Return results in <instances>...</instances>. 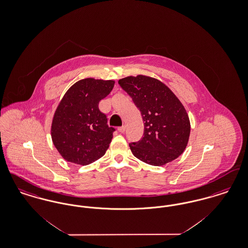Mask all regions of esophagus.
I'll return each mask as SVG.
<instances>
[{"label": "esophagus", "instance_id": "1", "mask_svg": "<svg viewBox=\"0 0 248 248\" xmlns=\"http://www.w3.org/2000/svg\"><path fill=\"white\" fill-rule=\"evenodd\" d=\"M118 131L120 133H124L125 131V125H123L121 127H118Z\"/></svg>", "mask_w": 248, "mask_h": 248}]
</instances>
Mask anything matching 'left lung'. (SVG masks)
<instances>
[{
	"instance_id": "left-lung-1",
	"label": "left lung",
	"mask_w": 248,
	"mask_h": 248,
	"mask_svg": "<svg viewBox=\"0 0 248 248\" xmlns=\"http://www.w3.org/2000/svg\"><path fill=\"white\" fill-rule=\"evenodd\" d=\"M119 84L141 112L144 135L130 143L135 157L148 165L161 166L185 151L189 142V115L172 90L160 80L140 74L120 79Z\"/></svg>"
}]
</instances>
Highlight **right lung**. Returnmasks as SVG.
Masks as SVG:
<instances>
[{"label":"right lung","instance_id":"right-lung-1","mask_svg":"<svg viewBox=\"0 0 248 248\" xmlns=\"http://www.w3.org/2000/svg\"><path fill=\"white\" fill-rule=\"evenodd\" d=\"M114 83L113 80L86 78L71 85L63 95L54 113L51 137L66 161L90 165L106 154L115 129L107 124L98 103Z\"/></svg>","mask_w":248,"mask_h":248}]
</instances>
